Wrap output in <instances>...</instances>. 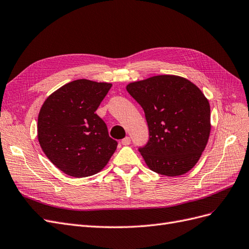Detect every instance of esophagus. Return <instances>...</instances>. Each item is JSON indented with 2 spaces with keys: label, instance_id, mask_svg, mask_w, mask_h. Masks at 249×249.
Wrapping results in <instances>:
<instances>
[{
  "label": "esophagus",
  "instance_id": "obj_1",
  "mask_svg": "<svg viewBox=\"0 0 249 249\" xmlns=\"http://www.w3.org/2000/svg\"><path fill=\"white\" fill-rule=\"evenodd\" d=\"M122 143H123V145H129L130 143H131V138H130V137L124 138V139L122 140Z\"/></svg>",
  "mask_w": 249,
  "mask_h": 249
}]
</instances>
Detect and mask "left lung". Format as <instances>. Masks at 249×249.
<instances>
[{
	"mask_svg": "<svg viewBox=\"0 0 249 249\" xmlns=\"http://www.w3.org/2000/svg\"><path fill=\"white\" fill-rule=\"evenodd\" d=\"M126 90L144 111L149 138L139 152L149 169L177 177L193 168L211 132L210 104L201 90L171 74L130 83Z\"/></svg>",
	"mask_w": 249,
	"mask_h": 249,
	"instance_id": "1",
	"label": "left lung"
}]
</instances>
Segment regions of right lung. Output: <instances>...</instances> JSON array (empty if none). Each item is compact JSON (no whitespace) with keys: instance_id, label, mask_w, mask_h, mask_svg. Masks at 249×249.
<instances>
[{"instance_id":"1","label":"right lung","mask_w":249,"mask_h":249,"mask_svg":"<svg viewBox=\"0 0 249 249\" xmlns=\"http://www.w3.org/2000/svg\"><path fill=\"white\" fill-rule=\"evenodd\" d=\"M112 84L86 79L72 81L43 103L37 136L43 153L57 168L73 178L100 172L117 147L95 111Z\"/></svg>"}]
</instances>
